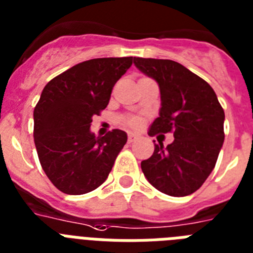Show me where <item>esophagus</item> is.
Masks as SVG:
<instances>
[{"label":"esophagus","mask_w":253,"mask_h":253,"mask_svg":"<svg viewBox=\"0 0 253 253\" xmlns=\"http://www.w3.org/2000/svg\"><path fill=\"white\" fill-rule=\"evenodd\" d=\"M138 139V135L134 134V133H128V142L131 143V142H134Z\"/></svg>","instance_id":"1"}]
</instances>
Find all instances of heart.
<instances>
[{"label": "heart", "instance_id": "b5f03b06", "mask_svg": "<svg viewBox=\"0 0 253 253\" xmlns=\"http://www.w3.org/2000/svg\"><path fill=\"white\" fill-rule=\"evenodd\" d=\"M119 122L125 125V126H129V128L133 129H139L143 125V119L138 115H125V116L120 118Z\"/></svg>", "mask_w": 253, "mask_h": 253}]
</instances>
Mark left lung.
Here are the masks:
<instances>
[{
  "mask_svg": "<svg viewBox=\"0 0 253 253\" xmlns=\"http://www.w3.org/2000/svg\"><path fill=\"white\" fill-rule=\"evenodd\" d=\"M135 67L159 84L162 108L149 134L172 133L167 147L155 145L141 163L152 186L170 197L195 193L216 166L225 139L224 108L202 77L169 59L134 58Z\"/></svg>",
  "mask_w": 253,
  "mask_h": 253,
  "instance_id": "left-lung-1",
  "label": "left lung"
}]
</instances>
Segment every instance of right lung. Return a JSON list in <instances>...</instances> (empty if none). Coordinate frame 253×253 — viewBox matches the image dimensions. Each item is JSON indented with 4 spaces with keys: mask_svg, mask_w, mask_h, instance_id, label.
<instances>
[{
    "mask_svg": "<svg viewBox=\"0 0 253 253\" xmlns=\"http://www.w3.org/2000/svg\"><path fill=\"white\" fill-rule=\"evenodd\" d=\"M133 56L97 58L71 67L43 87L33 111V139L40 164L62 193H90L106 181L126 143V133L90 131L91 118L107 107L116 81Z\"/></svg>",
    "mask_w": 253,
    "mask_h": 253,
    "instance_id": "add662e5",
    "label": "right lung"
}]
</instances>
